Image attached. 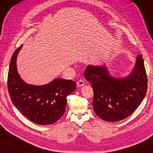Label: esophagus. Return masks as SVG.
Returning a JSON list of instances; mask_svg holds the SVG:
<instances>
[{"label": "esophagus", "mask_w": 153, "mask_h": 153, "mask_svg": "<svg viewBox=\"0 0 153 153\" xmlns=\"http://www.w3.org/2000/svg\"><path fill=\"white\" fill-rule=\"evenodd\" d=\"M85 81H84L83 79H79V80L77 82V87H82L83 85H85Z\"/></svg>", "instance_id": "34e87169"}]
</instances>
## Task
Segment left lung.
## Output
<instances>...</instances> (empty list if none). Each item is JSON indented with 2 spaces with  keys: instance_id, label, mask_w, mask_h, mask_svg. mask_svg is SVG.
Instances as JSON below:
<instances>
[{
  "instance_id": "left-lung-1",
  "label": "left lung",
  "mask_w": 153,
  "mask_h": 153,
  "mask_svg": "<svg viewBox=\"0 0 153 153\" xmlns=\"http://www.w3.org/2000/svg\"><path fill=\"white\" fill-rule=\"evenodd\" d=\"M143 56L137 57L133 71L128 77L115 78L105 66H87L85 77L94 89L92 104L96 115L109 122L132 114L145 97L148 78Z\"/></svg>"
}]
</instances>
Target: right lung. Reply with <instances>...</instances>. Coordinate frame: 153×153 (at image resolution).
<instances>
[{
	"mask_svg": "<svg viewBox=\"0 0 153 153\" xmlns=\"http://www.w3.org/2000/svg\"><path fill=\"white\" fill-rule=\"evenodd\" d=\"M22 45L19 47L10 61L7 76V89L13 104L23 116L39 125L57 122L64 114L66 97L76 89L71 79L56 78L45 85L25 83L17 72L16 57Z\"/></svg>",
	"mask_w": 153,
	"mask_h": 153,
	"instance_id": "add662e5",
	"label": "right lung"
}]
</instances>
